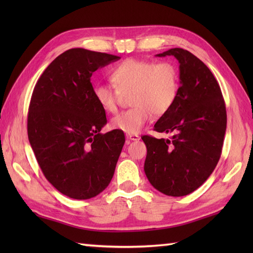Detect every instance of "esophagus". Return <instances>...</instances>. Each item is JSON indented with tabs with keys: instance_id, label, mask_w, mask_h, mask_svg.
Segmentation results:
<instances>
[{
	"instance_id": "34e87169",
	"label": "esophagus",
	"mask_w": 253,
	"mask_h": 253,
	"mask_svg": "<svg viewBox=\"0 0 253 253\" xmlns=\"http://www.w3.org/2000/svg\"><path fill=\"white\" fill-rule=\"evenodd\" d=\"M127 139H129V140L131 141H138L139 139H140V137H139L138 135H126Z\"/></svg>"
}]
</instances>
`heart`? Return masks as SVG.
Segmentation results:
<instances>
[{
    "instance_id": "heart-1",
    "label": "heart",
    "mask_w": 253,
    "mask_h": 253,
    "mask_svg": "<svg viewBox=\"0 0 253 253\" xmlns=\"http://www.w3.org/2000/svg\"><path fill=\"white\" fill-rule=\"evenodd\" d=\"M115 88L98 84L93 87V98L102 110L115 113L121 94H130V110L122 112L111 120V126L135 135L151 122L154 114L168 113L174 105L179 91L177 68L169 62L153 63L129 58L122 62L111 73Z\"/></svg>"
}]
</instances>
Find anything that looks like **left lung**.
<instances>
[{"label": "left lung", "instance_id": "obj_1", "mask_svg": "<svg viewBox=\"0 0 253 253\" xmlns=\"http://www.w3.org/2000/svg\"><path fill=\"white\" fill-rule=\"evenodd\" d=\"M174 56L179 63V91L171 109L155 123L169 139L143 136L147 146L144 173L166 196H187L198 189L221 158L226 131V107L211 71L189 51L175 47L157 56Z\"/></svg>", "mask_w": 253, "mask_h": 253}]
</instances>
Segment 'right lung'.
<instances>
[{"label": "right lung", "mask_w": 253, "mask_h": 253, "mask_svg": "<svg viewBox=\"0 0 253 253\" xmlns=\"http://www.w3.org/2000/svg\"><path fill=\"white\" fill-rule=\"evenodd\" d=\"M121 57L85 49L58 55L38 80L29 105L28 139L42 173L63 195L93 198L109 186L125 136L101 133L106 116L93 98L96 69Z\"/></svg>", "instance_id": "1"}]
</instances>
